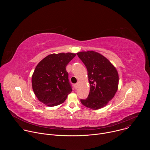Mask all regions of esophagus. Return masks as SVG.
I'll return each mask as SVG.
<instances>
[{
  "instance_id": "obj_1",
  "label": "esophagus",
  "mask_w": 150,
  "mask_h": 150,
  "mask_svg": "<svg viewBox=\"0 0 150 150\" xmlns=\"http://www.w3.org/2000/svg\"><path fill=\"white\" fill-rule=\"evenodd\" d=\"M78 85H79V83H78V82H77V83H76L74 84V87H75V88L76 89V88L78 87Z\"/></svg>"
}]
</instances>
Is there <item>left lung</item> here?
<instances>
[{"mask_svg":"<svg viewBox=\"0 0 150 150\" xmlns=\"http://www.w3.org/2000/svg\"><path fill=\"white\" fill-rule=\"evenodd\" d=\"M76 54L87 69L90 85L88 97L81 99V102L91 109H101L113 98L117 90V71L108 59L98 53L88 51Z\"/></svg>","mask_w":150,"mask_h":150,"instance_id":"left-lung-1","label":"left lung"}]
</instances>
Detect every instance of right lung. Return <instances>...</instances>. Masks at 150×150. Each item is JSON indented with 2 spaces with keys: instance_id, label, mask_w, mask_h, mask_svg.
Instances as JSON below:
<instances>
[{
  "instance_id": "right-lung-1",
  "label": "right lung",
  "mask_w": 150,
  "mask_h": 150,
  "mask_svg": "<svg viewBox=\"0 0 150 150\" xmlns=\"http://www.w3.org/2000/svg\"><path fill=\"white\" fill-rule=\"evenodd\" d=\"M75 56L72 53H54L38 63L32 76V87L39 101L50 107L65 101L72 91L66 68Z\"/></svg>"
}]
</instances>
